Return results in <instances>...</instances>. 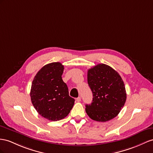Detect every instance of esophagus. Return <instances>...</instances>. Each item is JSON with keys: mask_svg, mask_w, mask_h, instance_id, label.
I'll return each instance as SVG.
<instances>
[{"mask_svg": "<svg viewBox=\"0 0 153 153\" xmlns=\"http://www.w3.org/2000/svg\"><path fill=\"white\" fill-rule=\"evenodd\" d=\"M76 101L77 102H79V101H81V97H78L77 98H76Z\"/></svg>", "mask_w": 153, "mask_h": 153, "instance_id": "esophagus-1", "label": "esophagus"}]
</instances>
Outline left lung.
Listing matches in <instances>:
<instances>
[{
  "instance_id": "obj_1",
  "label": "left lung",
  "mask_w": 153,
  "mask_h": 153,
  "mask_svg": "<svg viewBox=\"0 0 153 153\" xmlns=\"http://www.w3.org/2000/svg\"><path fill=\"white\" fill-rule=\"evenodd\" d=\"M87 81L93 95L91 104L86 105L88 116L101 122L114 118L127 99L125 85L120 74L110 66L98 64L88 69Z\"/></svg>"
}]
</instances>
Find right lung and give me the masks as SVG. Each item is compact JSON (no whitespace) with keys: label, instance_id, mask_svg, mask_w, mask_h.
Masks as SVG:
<instances>
[{"label":"right lung","instance_id":"obj_1","mask_svg":"<svg viewBox=\"0 0 153 153\" xmlns=\"http://www.w3.org/2000/svg\"><path fill=\"white\" fill-rule=\"evenodd\" d=\"M64 66L61 62L45 65L37 73L31 87V101L37 112L50 121L67 116L75 100L69 96L67 85L62 79Z\"/></svg>","mask_w":153,"mask_h":153}]
</instances>
